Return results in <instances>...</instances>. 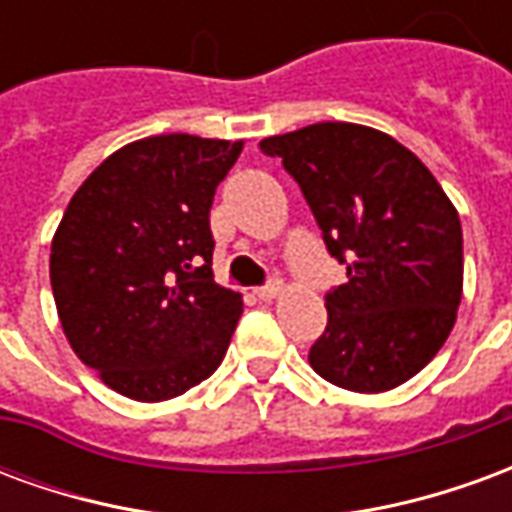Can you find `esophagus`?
<instances>
[{
    "instance_id": "esophagus-1",
    "label": "esophagus",
    "mask_w": 512,
    "mask_h": 512,
    "mask_svg": "<svg viewBox=\"0 0 512 512\" xmlns=\"http://www.w3.org/2000/svg\"><path fill=\"white\" fill-rule=\"evenodd\" d=\"M279 290H282L279 282H268V285H263V288H255V296L260 301H274L279 296Z\"/></svg>"
}]
</instances>
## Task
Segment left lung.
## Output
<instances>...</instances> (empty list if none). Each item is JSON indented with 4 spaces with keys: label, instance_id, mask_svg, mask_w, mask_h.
Here are the masks:
<instances>
[{
    "label": "left lung",
    "instance_id": "obj_1",
    "mask_svg": "<svg viewBox=\"0 0 512 512\" xmlns=\"http://www.w3.org/2000/svg\"><path fill=\"white\" fill-rule=\"evenodd\" d=\"M299 183L323 244L348 271L326 293L310 365L351 392L417 376L450 337L463 290L458 211L408 147L356 123H315L260 142Z\"/></svg>",
    "mask_w": 512,
    "mask_h": 512
}]
</instances>
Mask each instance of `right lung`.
I'll use <instances>...</instances> for the list:
<instances>
[{"label":"right lung","mask_w":512,"mask_h":512,"mask_svg":"<svg viewBox=\"0 0 512 512\" xmlns=\"http://www.w3.org/2000/svg\"><path fill=\"white\" fill-rule=\"evenodd\" d=\"M241 147L147 136L68 202L49 260L62 332L120 395L169 400L222 365L244 301L213 282L211 205Z\"/></svg>","instance_id":"obj_1"}]
</instances>
